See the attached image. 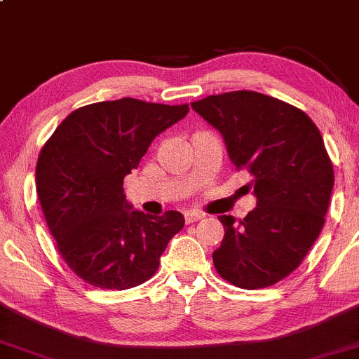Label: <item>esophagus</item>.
I'll use <instances>...</instances> for the list:
<instances>
[{
    "label": "esophagus",
    "mask_w": 359,
    "mask_h": 359,
    "mask_svg": "<svg viewBox=\"0 0 359 359\" xmlns=\"http://www.w3.org/2000/svg\"><path fill=\"white\" fill-rule=\"evenodd\" d=\"M184 217H185V222H187V224H191V222H196V221L203 219L204 214L196 212V211H185L184 212Z\"/></svg>",
    "instance_id": "1"
}]
</instances>
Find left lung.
<instances>
[{
	"mask_svg": "<svg viewBox=\"0 0 359 359\" xmlns=\"http://www.w3.org/2000/svg\"><path fill=\"white\" fill-rule=\"evenodd\" d=\"M192 109L216 128L231 163L250 172L257 208L224 226L214 266L253 290L290 275L324 226L334 170L317 126L304 111L255 90L208 96Z\"/></svg>",
	"mask_w": 359,
	"mask_h": 359,
	"instance_id": "obj_1",
	"label": "left lung"
}]
</instances>
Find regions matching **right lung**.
Returning <instances> with one entry per match:
<instances>
[{
    "label": "right lung",
    "mask_w": 359,
    "mask_h": 359,
    "mask_svg": "<svg viewBox=\"0 0 359 359\" xmlns=\"http://www.w3.org/2000/svg\"><path fill=\"white\" fill-rule=\"evenodd\" d=\"M189 113L133 97L72 111L40 151L36 194L62 258L100 288L137 287L154 277L168 241L184 228L179 211L133 209L123 179L148 147Z\"/></svg>",
    "instance_id": "right-lung-1"
}]
</instances>
